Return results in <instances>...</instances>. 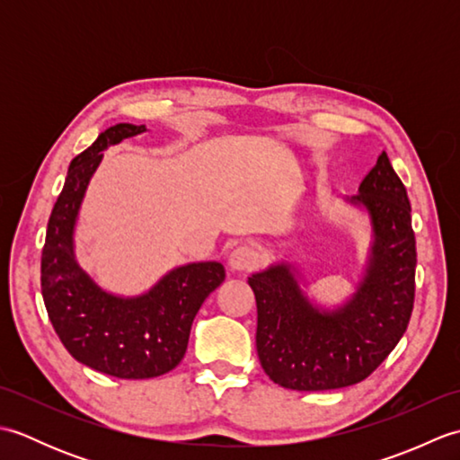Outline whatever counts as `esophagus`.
<instances>
[{
    "instance_id": "1",
    "label": "esophagus",
    "mask_w": 460,
    "mask_h": 460,
    "mask_svg": "<svg viewBox=\"0 0 460 460\" xmlns=\"http://www.w3.org/2000/svg\"><path fill=\"white\" fill-rule=\"evenodd\" d=\"M257 261H259V255H257L255 249L249 247V245H239L237 249L231 251L229 267L233 270H237V272L251 270V269H255Z\"/></svg>"
}]
</instances>
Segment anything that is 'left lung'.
<instances>
[{"label":"left lung","mask_w":460,"mask_h":460,"mask_svg":"<svg viewBox=\"0 0 460 460\" xmlns=\"http://www.w3.org/2000/svg\"><path fill=\"white\" fill-rule=\"evenodd\" d=\"M366 213L369 247L354 292L322 306L305 290L310 282L296 262H272L252 272L257 300V354L280 387L326 392L359 384L405 334L415 298V235L411 205L387 154L344 198Z\"/></svg>","instance_id":"left-lung-1"}]
</instances>
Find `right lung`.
Listing matches in <instances>:
<instances>
[{"label": "right lung", "instance_id": "add662e5", "mask_svg": "<svg viewBox=\"0 0 460 460\" xmlns=\"http://www.w3.org/2000/svg\"><path fill=\"white\" fill-rule=\"evenodd\" d=\"M142 132H148L144 124H114L71 162L41 255V292L58 340L76 361L120 379L158 377L178 366L195 314L225 280L217 261L188 262L142 295L122 296L104 290L76 261L75 227L104 150Z\"/></svg>", "mask_w": 460, "mask_h": 460}]
</instances>
